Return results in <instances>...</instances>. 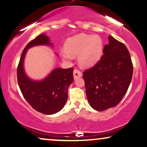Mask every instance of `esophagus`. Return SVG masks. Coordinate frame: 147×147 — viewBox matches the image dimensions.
Returning a JSON list of instances; mask_svg holds the SVG:
<instances>
[{
	"label": "esophagus",
	"instance_id": "esophagus-1",
	"mask_svg": "<svg viewBox=\"0 0 147 147\" xmlns=\"http://www.w3.org/2000/svg\"><path fill=\"white\" fill-rule=\"evenodd\" d=\"M73 76H74V79H77V78H80V77H82V73H81V71H79V70L75 69V70H74L73 71Z\"/></svg>",
	"mask_w": 147,
	"mask_h": 147
}]
</instances>
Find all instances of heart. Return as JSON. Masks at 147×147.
<instances>
[{
    "label": "heart",
    "instance_id": "b5f03b06",
    "mask_svg": "<svg viewBox=\"0 0 147 147\" xmlns=\"http://www.w3.org/2000/svg\"><path fill=\"white\" fill-rule=\"evenodd\" d=\"M103 47V41L99 35L81 33L67 39L65 50L60 51V55L64 61H69L71 56L78 55L79 65L83 68H91L101 58Z\"/></svg>",
    "mask_w": 147,
    "mask_h": 147
}]
</instances>
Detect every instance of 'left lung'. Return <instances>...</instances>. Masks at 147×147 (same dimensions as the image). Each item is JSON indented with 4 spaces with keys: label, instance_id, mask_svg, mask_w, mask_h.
I'll return each instance as SVG.
<instances>
[{
    "label": "left lung",
    "instance_id": "obj_1",
    "mask_svg": "<svg viewBox=\"0 0 147 147\" xmlns=\"http://www.w3.org/2000/svg\"><path fill=\"white\" fill-rule=\"evenodd\" d=\"M109 45L95 66L83 73L90 105L96 111L115 107L126 94L133 75V64L124 44L109 35Z\"/></svg>",
    "mask_w": 147,
    "mask_h": 147
}]
</instances>
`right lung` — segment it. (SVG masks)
<instances>
[{"label":"right lung","instance_id":"right-lung-1","mask_svg":"<svg viewBox=\"0 0 147 147\" xmlns=\"http://www.w3.org/2000/svg\"><path fill=\"white\" fill-rule=\"evenodd\" d=\"M36 46L53 47L50 38L42 33L26 46L20 56L17 77L21 92L26 101L35 110L51 115L59 112L68 98V88L73 81L72 68H55L42 80H33L24 70V61L28 49Z\"/></svg>","mask_w":147,"mask_h":147}]
</instances>
